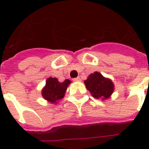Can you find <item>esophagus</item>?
<instances>
[{
  "label": "esophagus",
  "mask_w": 149,
  "mask_h": 149,
  "mask_svg": "<svg viewBox=\"0 0 149 149\" xmlns=\"http://www.w3.org/2000/svg\"><path fill=\"white\" fill-rule=\"evenodd\" d=\"M72 80L74 82H78V81H80V78L79 77H77V78H73Z\"/></svg>",
  "instance_id": "esophagus-1"
}]
</instances>
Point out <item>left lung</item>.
Instances as JSON below:
<instances>
[{
	"mask_svg": "<svg viewBox=\"0 0 149 149\" xmlns=\"http://www.w3.org/2000/svg\"><path fill=\"white\" fill-rule=\"evenodd\" d=\"M84 84L92 96L97 99H107L113 91V84L111 80L104 78L97 72L90 75Z\"/></svg>",
	"mask_w": 149,
	"mask_h": 149,
	"instance_id": "1",
	"label": "left lung"
}]
</instances>
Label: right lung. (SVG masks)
<instances>
[{"mask_svg":"<svg viewBox=\"0 0 149 149\" xmlns=\"http://www.w3.org/2000/svg\"><path fill=\"white\" fill-rule=\"evenodd\" d=\"M71 82L69 79L59 83L56 78L50 77L47 79L46 85L42 90V97L52 103H56V100L62 99L64 97L68 85Z\"/></svg>","mask_w":149,"mask_h":149,"instance_id":"add662e5","label":"right lung"}]
</instances>
